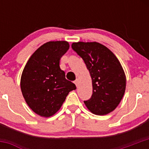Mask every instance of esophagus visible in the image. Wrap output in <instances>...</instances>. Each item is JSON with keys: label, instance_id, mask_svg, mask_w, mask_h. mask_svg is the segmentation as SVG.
<instances>
[{"label": "esophagus", "instance_id": "obj_1", "mask_svg": "<svg viewBox=\"0 0 149 149\" xmlns=\"http://www.w3.org/2000/svg\"><path fill=\"white\" fill-rule=\"evenodd\" d=\"M79 79H76V81H74V84H76V86H78V84H79Z\"/></svg>", "mask_w": 149, "mask_h": 149}]
</instances>
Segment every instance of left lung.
Returning <instances> with one entry per match:
<instances>
[{
  "mask_svg": "<svg viewBox=\"0 0 149 149\" xmlns=\"http://www.w3.org/2000/svg\"><path fill=\"white\" fill-rule=\"evenodd\" d=\"M71 47L84 60L92 81L93 94L84 104L94 115H107L118 106L125 91L120 63L110 49L97 42H78Z\"/></svg>",
  "mask_w": 149,
  "mask_h": 149,
  "instance_id": "1",
  "label": "left lung"
}]
</instances>
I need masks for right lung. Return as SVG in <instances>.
Wrapping results in <instances>:
<instances>
[{
  "mask_svg": "<svg viewBox=\"0 0 149 149\" xmlns=\"http://www.w3.org/2000/svg\"><path fill=\"white\" fill-rule=\"evenodd\" d=\"M66 41H51L40 46L26 63L21 77V89L31 110L40 116L55 115L76 85L65 79L60 68L61 57L69 49Z\"/></svg>",
  "mask_w": 149,
  "mask_h": 149,
  "instance_id": "obj_1",
  "label": "right lung"
}]
</instances>
